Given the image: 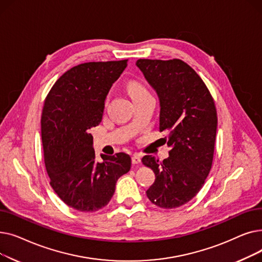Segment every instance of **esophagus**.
<instances>
[{"instance_id":"1","label":"esophagus","mask_w":262,"mask_h":262,"mask_svg":"<svg viewBox=\"0 0 262 262\" xmlns=\"http://www.w3.org/2000/svg\"><path fill=\"white\" fill-rule=\"evenodd\" d=\"M140 161H141V155H140V154L136 153V154L133 155V157H132V162H133L134 164L140 163Z\"/></svg>"}]
</instances>
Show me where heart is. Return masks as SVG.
Here are the masks:
<instances>
[{
	"label": "heart",
	"instance_id": "obj_1",
	"mask_svg": "<svg viewBox=\"0 0 262 262\" xmlns=\"http://www.w3.org/2000/svg\"><path fill=\"white\" fill-rule=\"evenodd\" d=\"M127 90H128V93L130 94L133 100L136 99V98H139V96H141V95H144V94L148 93L147 89L141 84L140 81H137V80L128 81Z\"/></svg>",
	"mask_w": 262,
	"mask_h": 262
}]
</instances>
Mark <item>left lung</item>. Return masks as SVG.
Instances as JSON below:
<instances>
[{"instance_id":"obj_1","label":"left lung","mask_w":262,"mask_h":262,"mask_svg":"<svg viewBox=\"0 0 262 262\" xmlns=\"http://www.w3.org/2000/svg\"><path fill=\"white\" fill-rule=\"evenodd\" d=\"M160 102L159 130H168L169 157L161 162L146 155L142 163L155 173L146 195L160 208L180 207L193 199L213 160L217 117L203 79L181 59L136 62Z\"/></svg>"}]
</instances>
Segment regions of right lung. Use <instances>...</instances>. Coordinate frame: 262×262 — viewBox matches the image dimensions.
I'll return each mask as SVG.
<instances>
[{
	"label": "right lung",
	"instance_id": "obj_1",
	"mask_svg": "<svg viewBox=\"0 0 262 262\" xmlns=\"http://www.w3.org/2000/svg\"><path fill=\"white\" fill-rule=\"evenodd\" d=\"M127 59L80 63L50 90L41 116V139L50 185L69 207L99 210L112 200L119 178L129 171L125 153L95 160L92 127L102 121L105 99Z\"/></svg>",
	"mask_w": 262,
	"mask_h": 262
}]
</instances>
